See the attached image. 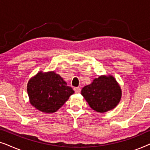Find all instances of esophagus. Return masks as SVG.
<instances>
[{
    "label": "esophagus",
    "mask_w": 150,
    "mask_h": 150,
    "mask_svg": "<svg viewBox=\"0 0 150 150\" xmlns=\"http://www.w3.org/2000/svg\"><path fill=\"white\" fill-rule=\"evenodd\" d=\"M74 90L75 93H80V92H81V89L80 87H75V88H74Z\"/></svg>",
    "instance_id": "34e87169"
}]
</instances>
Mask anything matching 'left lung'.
<instances>
[{
    "label": "left lung",
    "mask_w": 150,
    "mask_h": 150,
    "mask_svg": "<svg viewBox=\"0 0 150 150\" xmlns=\"http://www.w3.org/2000/svg\"><path fill=\"white\" fill-rule=\"evenodd\" d=\"M81 94L92 109L104 112L117 105L122 97V91L113 77L101 76L84 87Z\"/></svg>",
    "instance_id": "8db88e82"
}]
</instances>
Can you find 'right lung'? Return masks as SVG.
<instances>
[{
	"label": "right lung",
	"mask_w": 150,
	"mask_h": 150,
	"mask_svg": "<svg viewBox=\"0 0 150 150\" xmlns=\"http://www.w3.org/2000/svg\"><path fill=\"white\" fill-rule=\"evenodd\" d=\"M27 91L30 104L46 113L56 112L74 93L54 71L37 74L28 81Z\"/></svg>",
	"instance_id": "right-lung-1"
}]
</instances>
